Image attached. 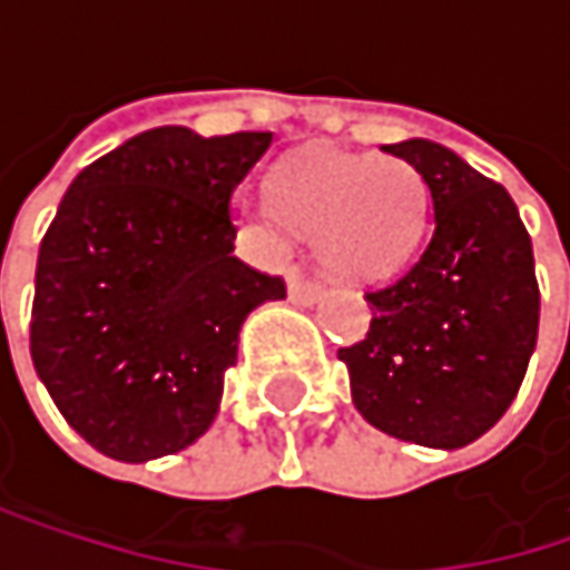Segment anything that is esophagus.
Segmentation results:
<instances>
[{
    "instance_id": "1",
    "label": "esophagus",
    "mask_w": 570,
    "mask_h": 570,
    "mask_svg": "<svg viewBox=\"0 0 570 570\" xmlns=\"http://www.w3.org/2000/svg\"><path fill=\"white\" fill-rule=\"evenodd\" d=\"M286 296H289V303H296V306H313V303L323 296V286L313 284V281H299V277H293L289 286H286Z\"/></svg>"
}]
</instances>
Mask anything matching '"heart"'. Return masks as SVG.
Wrapping results in <instances>:
<instances>
[{
    "mask_svg": "<svg viewBox=\"0 0 570 570\" xmlns=\"http://www.w3.org/2000/svg\"><path fill=\"white\" fill-rule=\"evenodd\" d=\"M267 207L293 234L316 240L336 281L370 286L412 261L429 217V187L405 158L313 145L271 171Z\"/></svg>",
    "mask_w": 570,
    "mask_h": 570,
    "instance_id": "heart-1",
    "label": "heart"
}]
</instances>
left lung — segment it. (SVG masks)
<instances>
[{
	"label": "left lung",
	"instance_id": "left-lung-1",
	"mask_svg": "<svg viewBox=\"0 0 570 570\" xmlns=\"http://www.w3.org/2000/svg\"><path fill=\"white\" fill-rule=\"evenodd\" d=\"M425 177L432 237L396 284L366 293L370 333L340 350L360 415L425 449H462L512 405L538 340L531 237L512 194L445 145H383Z\"/></svg>",
	"mask_w": 570,
	"mask_h": 570
}]
</instances>
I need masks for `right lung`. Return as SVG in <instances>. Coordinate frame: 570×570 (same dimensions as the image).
<instances>
[{
  "label": "right lung",
  "mask_w": 570,
  "mask_h": 570,
  "mask_svg": "<svg viewBox=\"0 0 570 570\" xmlns=\"http://www.w3.org/2000/svg\"><path fill=\"white\" fill-rule=\"evenodd\" d=\"M271 131H141L78 174L39 247L32 363L101 455L151 462L217 419L244 320L281 277L234 257V187Z\"/></svg>",
  "instance_id": "add662e5"
}]
</instances>
